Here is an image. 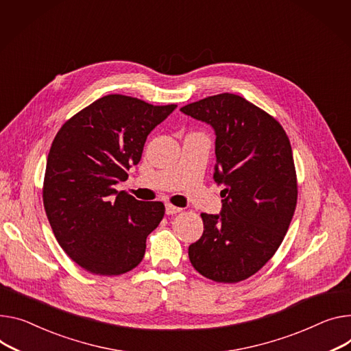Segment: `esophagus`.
Masks as SVG:
<instances>
[{
  "label": "esophagus",
  "mask_w": 351,
  "mask_h": 351,
  "mask_svg": "<svg viewBox=\"0 0 351 351\" xmlns=\"http://www.w3.org/2000/svg\"><path fill=\"white\" fill-rule=\"evenodd\" d=\"M181 210H182L181 208H178V206L173 205V204H166V213L167 215H176V213H178Z\"/></svg>",
  "instance_id": "obj_1"
}]
</instances>
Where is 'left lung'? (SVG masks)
<instances>
[{"label":"left lung","instance_id":"1","mask_svg":"<svg viewBox=\"0 0 351 351\" xmlns=\"http://www.w3.org/2000/svg\"><path fill=\"white\" fill-rule=\"evenodd\" d=\"M181 112L215 129L213 178L221 215L201 213L204 233L188 247L197 271L217 282L256 274L278 250L298 199L289 139L281 123L236 94L206 97Z\"/></svg>","mask_w":351,"mask_h":351}]
</instances>
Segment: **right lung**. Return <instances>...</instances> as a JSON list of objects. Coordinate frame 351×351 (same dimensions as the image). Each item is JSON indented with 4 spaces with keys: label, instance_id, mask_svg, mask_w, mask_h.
Instances as JSON below:
<instances>
[{
    "label": "right lung",
    "instance_id": "1",
    "mask_svg": "<svg viewBox=\"0 0 351 351\" xmlns=\"http://www.w3.org/2000/svg\"><path fill=\"white\" fill-rule=\"evenodd\" d=\"M177 108L110 94L77 112L51 143L43 205L60 247L86 271L121 276L145 256L165 204L115 190L136 166L147 134Z\"/></svg>",
    "mask_w": 351,
    "mask_h": 351
}]
</instances>
